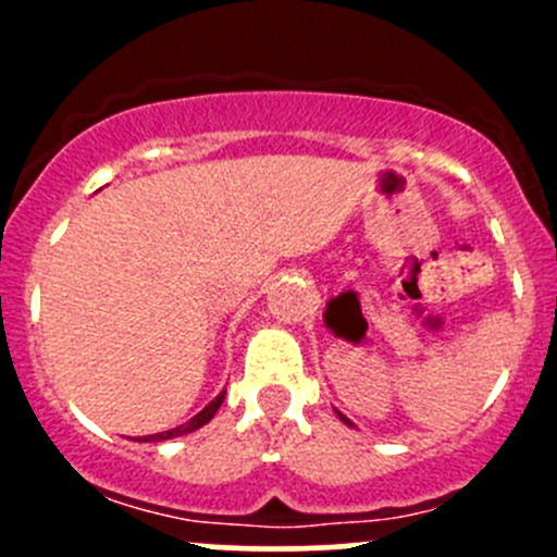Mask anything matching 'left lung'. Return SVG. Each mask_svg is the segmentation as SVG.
<instances>
[{"label": "left lung", "instance_id": "left-lung-1", "mask_svg": "<svg viewBox=\"0 0 557 557\" xmlns=\"http://www.w3.org/2000/svg\"><path fill=\"white\" fill-rule=\"evenodd\" d=\"M336 414H339V418H342V423H347V425H352V423H350V420H347V418H345V414H342V412H336Z\"/></svg>", "mask_w": 557, "mask_h": 557}]
</instances>
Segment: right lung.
<instances>
[{
  "mask_svg": "<svg viewBox=\"0 0 557 557\" xmlns=\"http://www.w3.org/2000/svg\"><path fill=\"white\" fill-rule=\"evenodd\" d=\"M223 396H226V391H223L221 396H215V398H212V401L207 404V407L201 409L199 414H194V418H190L188 423L177 425V429H172V431H161V434H153V436H143V440H137V442H164V440H172V436H183V434H190V431L201 429V425H205V423H210V420H212V414L218 412V407H221V404H223Z\"/></svg>",
  "mask_w": 557,
  "mask_h": 557,
  "instance_id": "obj_1",
  "label": "right lung"
}]
</instances>
